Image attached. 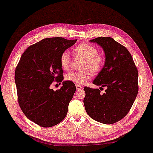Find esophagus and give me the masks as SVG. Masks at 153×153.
<instances>
[{
  "instance_id": "34e87169",
  "label": "esophagus",
  "mask_w": 153,
  "mask_h": 153,
  "mask_svg": "<svg viewBox=\"0 0 153 153\" xmlns=\"http://www.w3.org/2000/svg\"><path fill=\"white\" fill-rule=\"evenodd\" d=\"M76 89H77V90H79V89H82V86L79 85H76Z\"/></svg>"
}]
</instances>
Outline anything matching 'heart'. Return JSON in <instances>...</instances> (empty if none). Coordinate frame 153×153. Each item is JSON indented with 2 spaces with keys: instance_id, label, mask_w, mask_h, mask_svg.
Returning a JSON list of instances; mask_svg holds the SVG:
<instances>
[{
  "instance_id": "heart-1",
  "label": "heart",
  "mask_w": 153,
  "mask_h": 153,
  "mask_svg": "<svg viewBox=\"0 0 153 153\" xmlns=\"http://www.w3.org/2000/svg\"><path fill=\"white\" fill-rule=\"evenodd\" d=\"M74 53L76 56L84 58L82 64V71H70L66 74L65 79L67 81L76 84L83 85L89 80L93 75L98 74L104 65V57L99 53L96 46L87 43H82L75 47ZM59 63L64 70L68 71L71 65V57L68 52L64 51L60 55Z\"/></svg>"
}]
</instances>
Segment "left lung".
I'll return each instance as SVG.
<instances>
[{"label":"left lung","instance_id":"8db88e82","mask_svg":"<svg viewBox=\"0 0 153 153\" xmlns=\"http://www.w3.org/2000/svg\"><path fill=\"white\" fill-rule=\"evenodd\" d=\"M102 47L105 62L93 84L106 87H84L85 110L91 119L104 124L115 123L128 114L138 94V71L128 49L111 37L90 40Z\"/></svg>","mask_w":153,"mask_h":153}]
</instances>
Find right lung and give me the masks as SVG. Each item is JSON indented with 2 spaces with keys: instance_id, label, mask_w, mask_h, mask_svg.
Segmentation results:
<instances>
[{
  "instance_id": "obj_1",
  "label": "right lung",
  "mask_w": 153,
  "mask_h": 153,
  "mask_svg": "<svg viewBox=\"0 0 153 153\" xmlns=\"http://www.w3.org/2000/svg\"><path fill=\"white\" fill-rule=\"evenodd\" d=\"M77 39L62 37L46 38L30 46L21 55L15 70L19 106L27 119L44 128L59 123L66 117L68 104L76 91V85L62 82L54 91V81L64 79L60 55L76 44Z\"/></svg>"
}]
</instances>
